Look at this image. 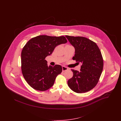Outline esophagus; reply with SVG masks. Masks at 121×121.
Returning a JSON list of instances; mask_svg holds the SVG:
<instances>
[{"label": "esophagus", "instance_id": "34e87169", "mask_svg": "<svg viewBox=\"0 0 121 121\" xmlns=\"http://www.w3.org/2000/svg\"><path fill=\"white\" fill-rule=\"evenodd\" d=\"M69 69L68 68H67V67H64V66H63L62 67V70H63V72H64V71H67V70H68Z\"/></svg>", "mask_w": 121, "mask_h": 121}]
</instances>
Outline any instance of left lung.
Instances as JSON below:
<instances>
[{
    "mask_svg": "<svg viewBox=\"0 0 121 121\" xmlns=\"http://www.w3.org/2000/svg\"><path fill=\"white\" fill-rule=\"evenodd\" d=\"M65 36L75 48L73 59L82 63L79 72L71 69L73 75L68 81V86L77 93L87 92L96 86L102 74L104 60L101 52L95 42L85 37Z\"/></svg>",
    "mask_w": 121,
    "mask_h": 121,
    "instance_id": "left-lung-1",
    "label": "left lung"
}]
</instances>
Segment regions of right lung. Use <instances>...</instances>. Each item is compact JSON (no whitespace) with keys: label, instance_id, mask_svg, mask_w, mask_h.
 Wrapping results in <instances>:
<instances>
[{"label":"right lung","instance_id":"right-lung-1","mask_svg":"<svg viewBox=\"0 0 121 121\" xmlns=\"http://www.w3.org/2000/svg\"><path fill=\"white\" fill-rule=\"evenodd\" d=\"M64 36L39 35L33 38L23 47L21 52V70L25 80L35 90L44 91L54 84L62 72L61 65L48 66L45 59L57 46L65 43Z\"/></svg>","mask_w":121,"mask_h":121}]
</instances>
